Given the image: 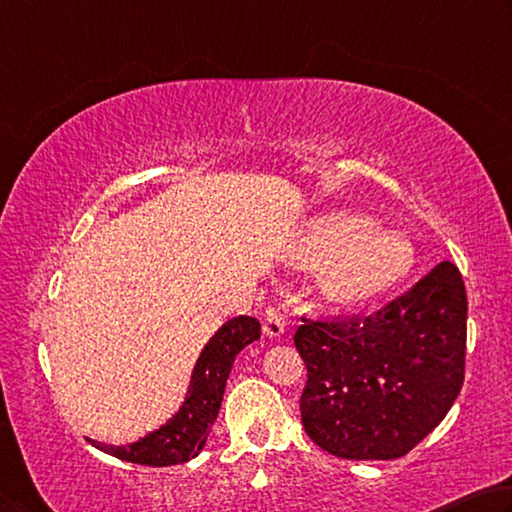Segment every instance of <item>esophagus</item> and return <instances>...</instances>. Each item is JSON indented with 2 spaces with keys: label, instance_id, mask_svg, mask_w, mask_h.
I'll return each mask as SVG.
<instances>
[{
  "label": "esophagus",
  "instance_id": "esophagus-1",
  "mask_svg": "<svg viewBox=\"0 0 512 512\" xmlns=\"http://www.w3.org/2000/svg\"><path fill=\"white\" fill-rule=\"evenodd\" d=\"M263 330L267 337H281L285 333V319L279 310L267 312L263 321Z\"/></svg>",
  "mask_w": 512,
  "mask_h": 512
}]
</instances>
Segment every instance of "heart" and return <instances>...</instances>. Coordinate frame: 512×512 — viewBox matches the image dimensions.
<instances>
[{
  "mask_svg": "<svg viewBox=\"0 0 512 512\" xmlns=\"http://www.w3.org/2000/svg\"><path fill=\"white\" fill-rule=\"evenodd\" d=\"M375 228L369 215L330 213L303 240L301 263L324 267L333 263L324 288L337 306H360L387 290L414 261V249L396 231Z\"/></svg>",
  "mask_w": 512,
  "mask_h": 512,
  "instance_id": "b5f03b06",
  "label": "heart"
}]
</instances>
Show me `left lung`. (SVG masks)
I'll return each instance as SVG.
<instances>
[{
  "label": "left lung",
  "instance_id": "1",
  "mask_svg": "<svg viewBox=\"0 0 512 512\" xmlns=\"http://www.w3.org/2000/svg\"><path fill=\"white\" fill-rule=\"evenodd\" d=\"M301 321V420L339 459H400L441 423L463 387L468 297L450 261L371 315Z\"/></svg>",
  "mask_w": 512,
  "mask_h": 512
}]
</instances>
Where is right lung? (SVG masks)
Returning a JSON list of instances; mask_svg holds the SVG:
<instances>
[{
  "label": "right lung",
  "instance_id": "add662e5",
  "mask_svg": "<svg viewBox=\"0 0 512 512\" xmlns=\"http://www.w3.org/2000/svg\"><path fill=\"white\" fill-rule=\"evenodd\" d=\"M258 337H261V324L254 317L229 319L204 346L200 360L193 369L191 387H188L184 405L179 407L177 414L166 425H161L155 432L130 445L114 447L96 441L89 443L121 461L152 465V468H166V465L191 461L204 447L206 436H209L215 418H218L224 384H227L233 360H236L242 348L256 342Z\"/></svg>",
  "mask_w": 512,
  "mask_h": 512
}]
</instances>
